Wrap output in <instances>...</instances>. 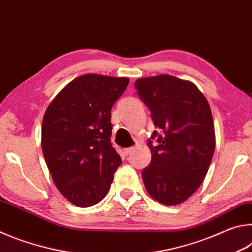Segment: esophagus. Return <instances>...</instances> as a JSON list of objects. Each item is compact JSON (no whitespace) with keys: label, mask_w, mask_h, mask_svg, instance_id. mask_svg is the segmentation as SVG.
Returning <instances> with one entry per match:
<instances>
[{"label":"esophagus","mask_w":252,"mask_h":252,"mask_svg":"<svg viewBox=\"0 0 252 252\" xmlns=\"http://www.w3.org/2000/svg\"><path fill=\"white\" fill-rule=\"evenodd\" d=\"M134 150V147H130V148H126V149H123V152H125V155L126 156H127V155H130V153Z\"/></svg>","instance_id":"esophagus-1"}]
</instances>
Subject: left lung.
Instances as JSON below:
<instances>
[{"mask_svg":"<svg viewBox=\"0 0 252 252\" xmlns=\"http://www.w3.org/2000/svg\"><path fill=\"white\" fill-rule=\"evenodd\" d=\"M134 87L163 132L153 131L148 142L152 158L142 171L144 187L158 202L177 206L198 190L211 163L216 133L210 105L197 85L173 75L138 79Z\"/></svg>","mask_w":252,"mask_h":252,"instance_id":"8db88e82","label":"left lung"}]
</instances>
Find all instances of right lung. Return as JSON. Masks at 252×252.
<instances>
[{
  "label": "right lung",
  "mask_w": 252,
  "mask_h": 252,
  "mask_svg": "<svg viewBox=\"0 0 252 252\" xmlns=\"http://www.w3.org/2000/svg\"><path fill=\"white\" fill-rule=\"evenodd\" d=\"M129 81L83 74L67 83L46 108L42 151L55 187L74 206L100 202L122 163L111 144V109Z\"/></svg>",
  "instance_id": "right-lung-1"
}]
</instances>
